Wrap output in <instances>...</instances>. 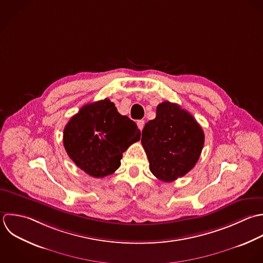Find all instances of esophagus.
I'll return each mask as SVG.
<instances>
[{"instance_id": "obj_1", "label": "esophagus", "mask_w": 263, "mask_h": 263, "mask_svg": "<svg viewBox=\"0 0 263 263\" xmlns=\"http://www.w3.org/2000/svg\"><path fill=\"white\" fill-rule=\"evenodd\" d=\"M137 126H138L139 130L142 131V129H143V127H144V121H143V120H138V121H137Z\"/></svg>"}]
</instances>
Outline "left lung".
I'll list each match as a JSON object with an SVG mask.
<instances>
[{
	"mask_svg": "<svg viewBox=\"0 0 263 263\" xmlns=\"http://www.w3.org/2000/svg\"><path fill=\"white\" fill-rule=\"evenodd\" d=\"M205 141L196 119L178 104L164 101L143 130L141 143L152 173L164 182L184 176L197 164Z\"/></svg>",
	"mask_w": 263,
	"mask_h": 263,
	"instance_id": "8db88e82",
	"label": "left lung"
}]
</instances>
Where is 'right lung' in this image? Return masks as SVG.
<instances>
[{
    "mask_svg": "<svg viewBox=\"0 0 263 263\" xmlns=\"http://www.w3.org/2000/svg\"><path fill=\"white\" fill-rule=\"evenodd\" d=\"M140 139V131L105 98L84 105L66 124L63 145L72 162L88 175L100 178L121 165L123 153Z\"/></svg>",
    "mask_w": 263,
    "mask_h": 263,
    "instance_id": "right-lung-1",
    "label": "right lung"
}]
</instances>
